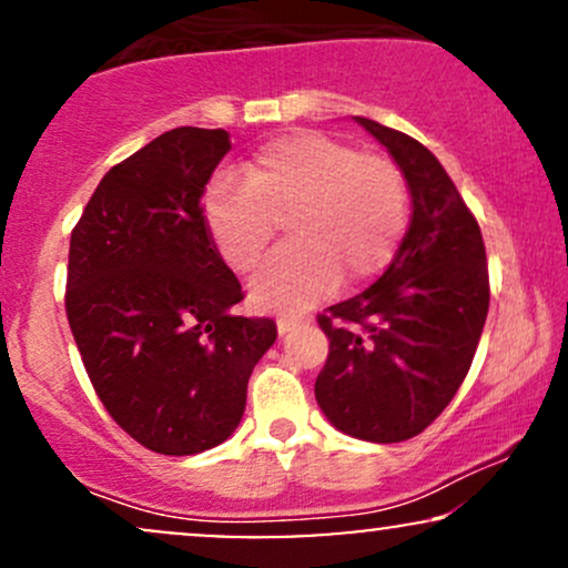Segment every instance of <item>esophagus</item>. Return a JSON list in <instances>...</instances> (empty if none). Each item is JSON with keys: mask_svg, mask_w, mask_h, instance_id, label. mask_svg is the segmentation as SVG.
Wrapping results in <instances>:
<instances>
[{"mask_svg": "<svg viewBox=\"0 0 568 568\" xmlns=\"http://www.w3.org/2000/svg\"><path fill=\"white\" fill-rule=\"evenodd\" d=\"M306 317L304 315H296V312H288V315H280L277 317V331L280 334H288L291 328H296L298 323H304Z\"/></svg>", "mask_w": 568, "mask_h": 568, "instance_id": "obj_1", "label": "esophagus"}]
</instances>
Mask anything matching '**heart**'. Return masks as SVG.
I'll list each match as a JSON object with an SVG mask.
<instances>
[{"instance_id":"1","label":"heart","mask_w":568,"mask_h":568,"mask_svg":"<svg viewBox=\"0 0 568 568\" xmlns=\"http://www.w3.org/2000/svg\"><path fill=\"white\" fill-rule=\"evenodd\" d=\"M406 181L379 152L296 130L256 149L243 173L226 171L205 194V221L232 270L262 264L288 216L291 243L253 280L258 306H306L361 285L393 262L406 230Z\"/></svg>"}]
</instances>
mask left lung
<instances>
[{
    "instance_id": "1",
    "label": "left lung",
    "mask_w": 568,
    "mask_h": 568,
    "mask_svg": "<svg viewBox=\"0 0 568 568\" xmlns=\"http://www.w3.org/2000/svg\"><path fill=\"white\" fill-rule=\"evenodd\" d=\"M355 120L395 158L414 213L387 272L317 315L331 344L315 397L352 438L400 443L438 419L473 366L491 296L486 245L478 219L427 146L366 116Z\"/></svg>"
}]
</instances>
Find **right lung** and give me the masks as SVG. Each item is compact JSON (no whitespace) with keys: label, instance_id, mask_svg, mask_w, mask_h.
Returning a JSON list of instances; mask_svg holds the SVG:
<instances>
[{"label":"right lung","instance_id":"right-lung-1","mask_svg":"<svg viewBox=\"0 0 568 568\" xmlns=\"http://www.w3.org/2000/svg\"><path fill=\"white\" fill-rule=\"evenodd\" d=\"M226 130L175 128L101 179L71 230L67 317L103 408L143 448L200 454L234 433L247 379L275 344L205 221Z\"/></svg>","mask_w":568,"mask_h":568}]
</instances>
